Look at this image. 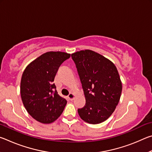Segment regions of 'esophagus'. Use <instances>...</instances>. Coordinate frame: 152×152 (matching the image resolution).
<instances>
[{
  "instance_id": "obj_1",
  "label": "esophagus",
  "mask_w": 152,
  "mask_h": 152,
  "mask_svg": "<svg viewBox=\"0 0 152 152\" xmlns=\"http://www.w3.org/2000/svg\"><path fill=\"white\" fill-rule=\"evenodd\" d=\"M75 97H76L75 95H74V94H73V93H70L68 96V98L69 99V100H70V101H73V100L75 99Z\"/></svg>"
}]
</instances>
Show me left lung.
Segmentation results:
<instances>
[{"mask_svg": "<svg viewBox=\"0 0 152 152\" xmlns=\"http://www.w3.org/2000/svg\"><path fill=\"white\" fill-rule=\"evenodd\" d=\"M84 90L86 105L78 110L81 119L99 124L113 114L120 100L122 82L111 61L94 51L72 53Z\"/></svg>", "mask_w": 152, "mask_h": 152, "instance_id": "1", "label": "left lung"}]
</instances>
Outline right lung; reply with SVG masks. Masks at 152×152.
Listing matches in <instances>:
<instances>
[{
  "instance_id": "obj_1",
  "label": "right lung",
  "mask_w": 152,
  "mask_h": 152,
  "mask_svg": "<svg viewBox=\"0 0 152 152\" xmlns=\"http://www.w3.org/2000/svg\"><path fill=\"white\" fill-rule=\"evenodd\" d=\"M70 53L48 51L28 64L22 74L20 92L25 109L33 119L44 124L55 121L67 103L56 91L55 76Z\"/></svg>"
}]
</instances>
